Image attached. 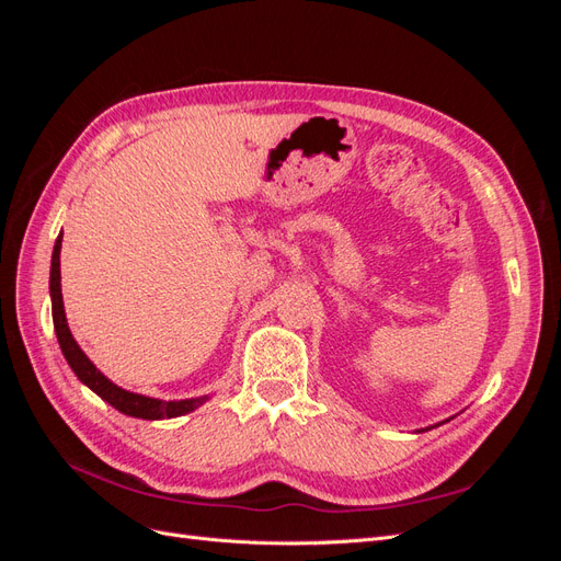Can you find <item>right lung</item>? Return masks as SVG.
I'll list each match as a JSON object with an SVG mask.
<instances>
[{"mask_svg": "<svg viewBox=\"0 0 561 561\" xmlns=\"http://www.w3.org/2000/svg\"><path fill=\"white\" fill-rule=\"evenodd\" d=\"M60 245H62V231L58 233L56 245H54V257H50V280H48V290H50V311H54V328L60 351L65 355L67 365L72 367L77 379L89 386L95 396L103 398L107 404H112L114 410H118L126 416L135 419H145V421H159V419H175L182 414H190L203 402H208L210 396H198V398H186V400H159V398H149L142 393H133V390H126L122 386H116L110 381L103 371H100L87 353L81 351L77 344V339L70 332V325H67L65 318V307H62V293H60Z\"/></svg>", "mask_w": 561, "mask_h": 561, "instance_id": "1", "label": "right lung"}]
</instances>
